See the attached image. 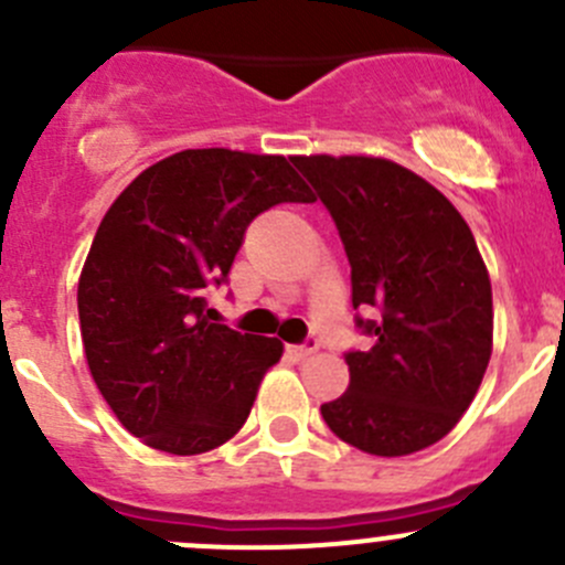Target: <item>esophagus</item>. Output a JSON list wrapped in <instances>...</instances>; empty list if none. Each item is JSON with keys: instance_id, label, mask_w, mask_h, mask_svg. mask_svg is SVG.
<instances>
[{"instance_id": "34e87169", "label": "esophagus", "mask_w": 565, "mask_h": 565, "mask_svg": "<svg viewBox=\"0 0 565 565\" xmlns=\"http://www.w3.org/2000/svg\"><path fill=\"white\" fill-rule=\"evenodd\" d=\"M317 352V341H306V344H289L287 355L295 358V361H306Z\"/></svg>"}]
</instances>
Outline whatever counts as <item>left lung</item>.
<instances>
[{
	"label": "left lung",
	"instance_id": "left-lung-1",
	"mask_svg": "<svg viewBox=\"0 0 565 565\" xmlns=\"http://www.w3.org/2000/svg\"><path fill=\"white\" fill-rule=\"evenodd\" d=\"M330 210L372 350L347 352L350 388L322 404L335 437L407 457L448 435L492 358V284L470 226L435 185L388 158L292 156Z\"/></svg>",
	"mask_w": 565,
	"mask_h": 565
}]
</instances>
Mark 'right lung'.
Instances as JSON below:
<instances>
[{"mask_svg":"<svg viewBox=\"0 0 565 565\" xmlns=\"http://www.w3.org/2000/svg\"><path fill=\"white\" fill-rule=\"evenodd\" d=\"M315 202L284 156L207 147L145 169L106 210L78 278L84 355L119 424L156 451L193 457L237 435L284 344L210 322L246 226Z\"/></svg>","mask_w":565,"mask_h":565,"instance_id":"add662e5","label":"right lung"}]
</instances>
